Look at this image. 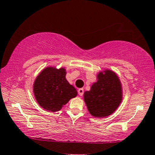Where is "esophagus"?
<instances>
[{"instance_id": "obj_1", "label": "esophagus", "mask_w": 155, "mask_h": 155, "mask_svg": "<svg viewBox=\"0 0 155 155\" xmlns=\"http://www.w3.org/2000/svg\"><path fill=\"white\" fill-rule=\"evenodd\" d=\"M78 93H79V96H82L83 94H84V89L83 88H79L78 90Z\"/></svg>"}]
</instances>
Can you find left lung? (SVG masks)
<instances>
[{
  "mask_svg": "<svg viewBox=\"0 0 155 155\" xmlns=\"http://www.w3.org/2000/svg\"><path fill=\"white\" fill-rule=\"evenodd\" d=\"M123 99V91L120 79L110 70L99 72L97 81L91 90L84 93V100L93 117H105L112 114Z\"/></svg>",
  "mask_w": 155,
  "mask_h": 155,
  "instance_id": "8db88e82",
  "label": "left lung"
}]
</instances>
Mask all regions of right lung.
Wrapping results in <instances>:
<instances>
[{
	"label": "right lung",
	"instance_id": "1",
	"mask_svg": "<svg viewBox=\"0 0 155 155\" xmlns=\"http://www.w3.org/2000/svg\"><path fill=\"white\" fill-rule=\"evenodd\" d=\"M66 70L53 67L45 68L33 84V93L41 107L50 111L61 110L71 99L77 96V91L65 78Z\"/></svg>",
	"mask_w": 155,
	"mask_h": 155
}]
</instances>
